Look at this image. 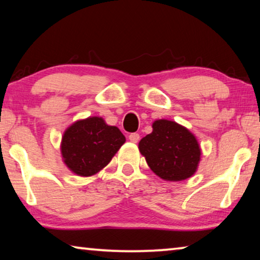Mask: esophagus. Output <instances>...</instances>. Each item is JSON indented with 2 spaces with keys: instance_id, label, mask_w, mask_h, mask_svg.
<instances>
[{
  "instance_id": "34e87169",
  "label": "esophagus",
  "mask_w": 260,
  "mask_h": 260,
  "mask_svg": "<svg viewBox=\"0 0 260 260\" xmlns=\"http://www.w3.org/2000/svg\"><path fill=\"white\" fill-rule=\"evenodd\" d=\"M139 134H137V133H134V134H130L129 135V139H130V142H133V143H137L138 141H139Z\"/></svg>"
}]
</instances>
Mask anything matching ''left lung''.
Returning <instances> with one entry per match:
<instances>
[{"mask_svg": "<svg viewBox=\"0 0 260 260\" xmlns=\"http://www.w3.org/2000/svg\"><path fill=\"white\" fill-rule=\"evenodd\" d=\"M152 127V133L139 142V151L150 169L164 180L181 181L191 177L201 155L194 135L167 119H158Z\"/></svg>", "mask_w": 260, "mask_h": 260, "instance_id": "left-lung-1", "label": "left lung"}]
</instances>
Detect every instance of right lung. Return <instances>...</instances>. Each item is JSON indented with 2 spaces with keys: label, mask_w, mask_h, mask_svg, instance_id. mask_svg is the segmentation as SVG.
Masks as SVG:
<instances>
[{
  "label": "right lung",
  "mask_w": 260,
  "mask_h": 260,
  "mask_svg": "<svg viewBox=\"0 0 260 260\" xmlns=\"http://www.w3.org/2000/svg\"><path fill=\"white\" fill-rule=\"evenodd\" d=\"M124 143L125 137L118 127L106 124L101 117H88L65 131L61 154L72 172L89 177L107 166Z\"/></svg>",
  "instance_id": "1"
}]
</instances>
